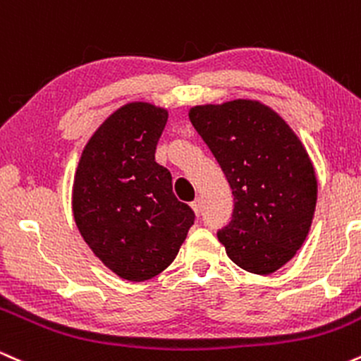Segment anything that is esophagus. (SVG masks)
<instances>
[{
	"label": "esophagus",
	"mask_w": 361,
	"mask_h": 361,
	"mask_svg": "<svg viewBox=\"0 0 361 361\" xmlns=\"http://www.w3.org/2000/svg\"><path fill=\"white\" fill-rule=\"evenodd\" d=\"M192 209H193V212H195V215H197V217L202 214V202H200V198H197V200L192 202Z\"/></svg>",
	"instance_id": "obj_1"
}]
</instances>
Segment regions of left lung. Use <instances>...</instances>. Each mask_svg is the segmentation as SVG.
Masks as SVG:
<instances>
[{
	"mask_svg": "<svg viewBox=\"0 0 361 361\" xmlns=\"http://www.w3.org/2000/svg\"><path fill=\"white\" fill-rule=\"evenodd\" d=\"M188 117L234 195L219 241L243 270L271 275L300 250L316 210L317 178L304 144L258 100L197 105Z\"/></svg>",
	"mask_w": 361,
	"mask_h": 361,
	"instance_id": "8db88e82",
	"label": "left lung"
}]
</instances>
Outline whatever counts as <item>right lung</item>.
<instances>
[{"label":"right lung","instance_id":"add662e5","mask_svg":"<svg viewBox=\"0 0 361 361\" xmlns=\"http://www.w3.org/2000/svg\"><path fill=\"white\" fill-rule=\"evenodd\" d=\"M168 110L130 102L94 130L74 173L73 215L93 255L120 279L146 281L166 270L195 214L154 161Z\"/></svg>","mask_w":361,"mask_h":361}]
</instances>
